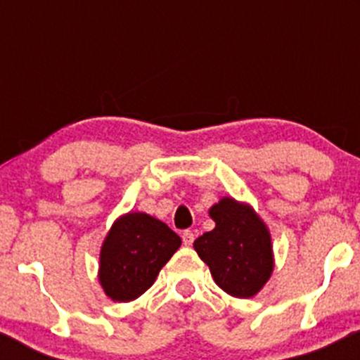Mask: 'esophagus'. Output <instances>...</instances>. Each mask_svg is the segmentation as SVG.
<instances>
[{
    "label": "esophagus",
    "instance_id": "esophagus-1",
    "mask_svg": "<svg viewBox=\"0 0 360 360\" xmlns=\"http://www.w3.org/2000/svg\"><path fill=\"white\" fill-rule=\"evenodd\" d=\"M193 242H195V233H193V231H190V230L184 231V233H183V244L186 245V248H190V245L193 244Z\"/></svg>",
    "mask_w": 360,
    "mask_h": 360
}]
</instances>
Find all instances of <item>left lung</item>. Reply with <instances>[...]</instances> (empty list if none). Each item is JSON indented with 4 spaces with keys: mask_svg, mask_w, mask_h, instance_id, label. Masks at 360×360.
Masks as SVG:
<instances>
[{
    "mask_svg": "<svg viewBox=\"0 0 360 360\" xmlns=\"http://www.w3.org/2000/svg\"><path fill=\"white\" fill-rule=\"evenodd\" d=\"M209 216L216 228L195 240V250L224 292L252 297L274 271V249L266 224L252 207L231 197L214 203Z\"/></svg>",
    "mask_w": 360,
    "mask_h": 360,
    "instance_id": "obj_1",
    "label": "left lung"
}]
</instances>
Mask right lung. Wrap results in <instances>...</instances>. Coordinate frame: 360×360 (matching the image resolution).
<instances>
[{
    "label": "right lung",
    "mask_w": 360,
    "mask_h": 360,
    "mask_svg": "<svg viewBox=\"0 0 360 360\" xmlns=\"http://www.w3.org/2000/svg\"><path fill=\"white\" fill-rule=\"evenodd\" d=\"M179 245V235L150 214L118 217L101 248L99 282L106 296L122 303L139 297Z\"/></svg>",
    "instance_id": "add662e5"
}]
</instances>
